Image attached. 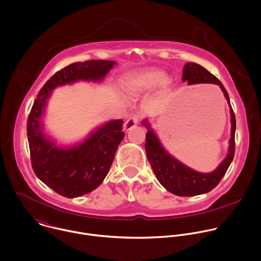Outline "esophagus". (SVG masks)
Wrapping results in <instances>:
<instances>
[{"instance_id":"34e87169","label":"esophagus","mask_w":261,"mask_h":261,"mask_svg":"<svg viewBox=\"0 0 261 261\" xmlns=\"http://www.w3.org/2000/svg\"><path fill=\"white\" fill-rule=\"evenodd\" d=\"M139 123V116L138 115H134V116H130L124 123L123 125V128L127 132L132 128H134L137 124Z\"/></svg>"}]
</instances>
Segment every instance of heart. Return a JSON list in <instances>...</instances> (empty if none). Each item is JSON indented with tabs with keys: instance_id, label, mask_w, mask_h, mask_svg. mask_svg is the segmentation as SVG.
Masks as SVG:
<instances>
[{
	"instance_id": "obj_1",
	"label": "heart",
	"mask_w": 261,
	"mask_h": 261,
	"mask_svg": "<svg viewBox=\"0 0 261 261\" xmlns=\"http://www.w3.org/2000/svg\"><path fill=\"white\" fill-rule=\"evenodd\" d=\"M172 85L170 77L161 69L151 68L130 73L125 77L123 92L130 99L139 98L144 94L159 87L161 92H167Z\"/></svg>"
}]
</instances>
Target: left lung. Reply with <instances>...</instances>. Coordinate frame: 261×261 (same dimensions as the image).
<instances>
[{"instance_id": "obj_1", "label": "left lung", "mask_w": 261, "mask_h": 261, "mask_svg": "<svg viewBox=\"0 0 261 261\" xmlns=\"http://www.w3.org/2000/svg\"><path fill=\"white\" fill-rule=\"evenodd\" d=\"M182 82H188L189 85L195 84H215L218 85L227 101L230 112V139L228 152L223 161L217 168L209 173L198 172L170 155L160 143L157 135L151 127L148 119L142 121V124L147 127L145 149L147 158L153 168V171L158 181L170 193L181 196L190 197L205 194L215 188L220 179L225 174L229 164L234 155V132H236V117L229 103V98L226 90L222 84L211 74L207 69L201 65L189 62L184 66Z\"/></svg>"}]
</instances>
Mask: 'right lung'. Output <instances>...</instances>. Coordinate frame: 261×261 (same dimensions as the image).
<instances>
[{"label": "right lung", "instance_id": "add662e5", "mask_svg": "<svg viewBox=\"0 0 261 261\" xmlns=\"http://www.w3.org/2000/svg\"><path fill=\"white\" fill-rule=\"evenodd\" d=\"M116 62L90 60L72 63L56 72L42 88L28 119V139L36 175L59 195L76 198L97 189L109 172L124 138L122 119L105 122L83 142L60 147L44 133L43 115L57 87L80 81L101 82Z\"/></svg>", "mask_w": 261, "mask_h": 261}]
</instances>
